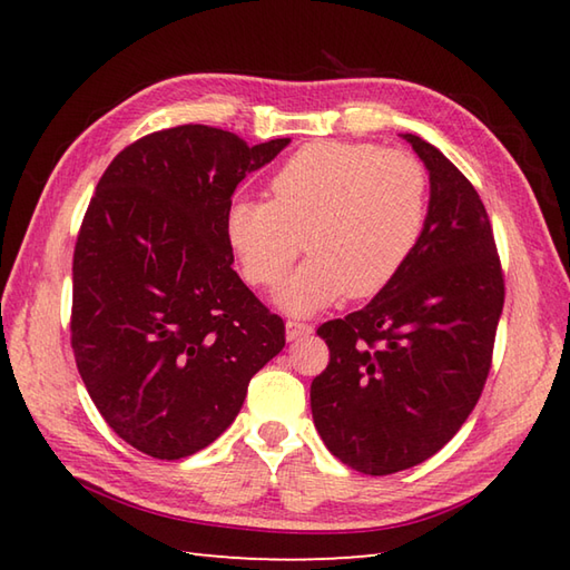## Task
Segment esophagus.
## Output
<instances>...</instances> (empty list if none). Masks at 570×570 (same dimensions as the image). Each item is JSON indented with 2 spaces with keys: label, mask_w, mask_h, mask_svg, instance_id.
<instances>
[{
  "label": "esophagus",
  "mask_w": 570,
  "mask_h": 570,
  "mask_svg": "<svg viewBox=\"0 0 570 570\" xmlns=\"http://www.w3.org/2000/svg\"><path fill=\"white\" fill-rule=\"evenodd\" d=\"M313 333V325L301 323V321H286V341H298V337H306Z\"/></svg>",
  "instance_id": "34e87169"
}]
</instances>
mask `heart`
<instances>
[{
    "label": "heart",
    "instance_id": "heart-1",
    "mask_svg": "<svg viewBox=\"0 0 570 570\" xmlns=\"http://www.w3.org/2000/svg\"><path fill=\"white\" fill-rule=\"evenodd\" d=\"M269 188L272 200H229L225 235L242 276L264 288L282 282L306 245L311 257L276 296L294 316H311L343 294H380L426 225L423 166L374 144H308L282 164Z\"/></svg>",
    "mask_w": 570,
    "mask_h": 570
}]
</instances>
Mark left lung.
Returning <instances> with one entry per match:
<instances>
[{
	"label": "left lung",
	"mask_w": 570,
	"mask_h": 570,
	"mask_svg": "<svg viewBox=\"0 0 570 570\" xmlns=\"http://www.w3.org/2000/svg\"><path fill=\"white\" fill-rule=\"evenodd\" d=\"M402 137L429 168L426 225L392 284L321 325L331 362L311 384L323 443L365 475L414 468L453 439L485 386L504 306L478 190L433 144Z\"/></svg>",
	"instance_id": "1"
}]
</instances>
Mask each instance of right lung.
Instances as JSON below:
<instances>
[{
  "instance_id": "add662e5",
  "label": "right lung",
  "mask_w": 570,
  "mask_h": 570,
  "mask_svg": "<svg viewBox=\"0 0 570 570\" xmlns=\"http://www.w3.org/2000/svg\"><path fill=\"white\" fill-rule=\"evenodd\" d=\"M288 141L180 125L129 144L100 178L72 254L70 345L102 419L141 453L203 451L282 353L284 321L233 269L225 213Z\"/></svg>"
}]
</instances>
